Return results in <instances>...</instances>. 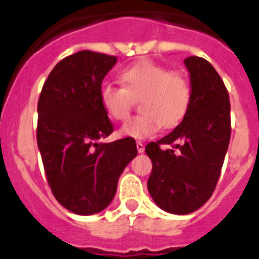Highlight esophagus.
I'll list each match as a JSON object with an SVG mask.
<instances>
[{"instance_id": "obj_1", "label": "esophagus", "mask_w": 259, "mask_h": 259, "mask_svg": "<svg viewBox=\"0 0 259 259\" xmlns=\"http://www.w3.org/2000/svg\"><path fill=\"white\" fill-rule=\"evenodd\" d=\"M136 147H137L138 153H143V152L145 151V147H144V144L141 143V141H137V143H136Z\"/></svg>"}]
</instances>
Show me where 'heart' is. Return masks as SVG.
I'll list each match as a JSON object with an SVG mask.
<instances>
[{
  "label": "heart",
  "instance_id": "1",
  "mask_svg": "<svg viewBox=\"0 0 259 259\" xmlns=\"http://www.w3.org/2000/svg\"><path fill=\"white\" fill-rule=\"evenodd\" d=\"M122 87L103 85L100 103L111 119H127L133 99H140L143 114L134 116L122 126L126 137L147 138L159 129H174L185 119L190 108L193 90L186 76L171 72L163 65L141 61L119 73Z\"/></svg>",
  "mask_w": 259,
  "mask_h": 259
}]
</instances>
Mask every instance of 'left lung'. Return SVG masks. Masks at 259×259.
I'll use <instances>...</instances> for the list:
<instances>
[{
    "label": "left lung",
    "mask_w": 259,
    "mask_h": 259,
    "mask_svg": "<svg viewBox=\"0 0 259 259\" xmlns=\"http://www.w3.org/2000/svg\"><path fill=\"white\" fill-rule=\"evenodd\" d=\"M185 65L193 90L189 112L171 133L145 147L152 160L149 194L175 214L194 212L210 198L231 138L230 96L222 77L201 57H187Z\"/></svg>",
    "instance_id": "1"
}]
</instances>
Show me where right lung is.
Segmentation results:
<instances>
[{
	"instance_id": "1",
	"label": "right lung",
	"mask_w": 259,
	"mask_h": 259,
	"mask_svg": "<svg viewBox=\"0 0 259 259\" xmlns=\"http://www.w3.org/2000/svg\"><path fill=\"white\" fill-rule=\"evenodd\" d=\"M116 57L91 50L59 61L37 102V147L47 183L59 204L76 214L107 208L118 179L137 155L134 138L98 143L114 132L100 103L102 81Z\"/></svg>"
}]
</instances>
